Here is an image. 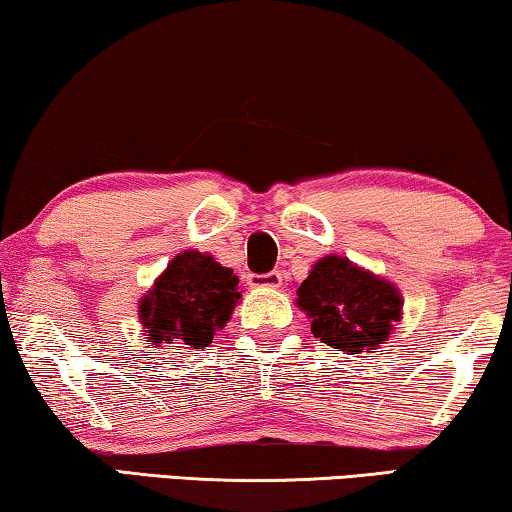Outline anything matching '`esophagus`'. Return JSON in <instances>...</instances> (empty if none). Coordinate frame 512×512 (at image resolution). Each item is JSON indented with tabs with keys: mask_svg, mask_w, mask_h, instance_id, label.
I'll list each match as a JSON object with an SVG mask.
<instances>
[{
	"mask_svg": "<svg viewBox=\"0 0 512 512\" xmlns=\"http://www.w3.org/2000/svg\"><path fill=\"white\" fill-rule=\"evenodd\" d=\"M249 286L251 288H279L281 286V274L268 272V274H249Z\"/></svg>",
	"mask_w": 512,
	"mask_h": 512,
	"instance_id": "obj_1",
	"label": "esophagus"
}]
</instances>
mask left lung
I'll list each match as a JSON object with an SVG mask.
<instances>
[{"label":"left lung","instance_id":"8db88e82","mask_svg":"<svg viewBox=\"0 0 512 512\" xmlns=\"http://www.w3.org/2000/svg\"><path fill=\"white\" fill-rule=\"evenodd\" d=\"M295 293L314 337L348 355L376 353L402 321L399 288L346 256L328 254L316 261Z\"/></svg>","mask_w":512,"mask_h":512}]
</instances>
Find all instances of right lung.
<instances>
[{
    "mask_svg": "<svg viewBox=\"0 0 512 512\" xmlns=\"http://www.w3.org/2000/svg\"><path fill=\"white\" fill-rule=\"evenodd\" d=\"M240 279L212 254L184 249L138 302L143 335L152 346H210L242 298Z\"/></svg>",
    "mask_w": 512,
    "mask_h": 512,
    "instance_id": "right-lung-1",
    "label": "right lung"
}]
</instances>
